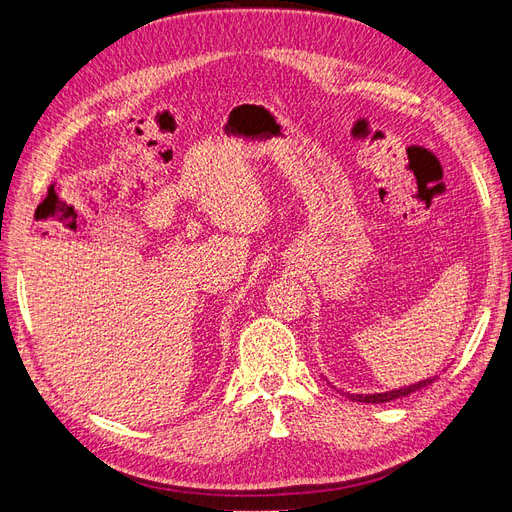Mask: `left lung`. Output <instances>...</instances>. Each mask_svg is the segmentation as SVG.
Wrapping results in <instances>:
<instances>
[{
    "label": "left lung",
    "mask_w": 512,
    "mask_h": 512,
    "mask_svg": "<svg viewBox=\"0 0 512 512\" xmlns=\"http://www.w3.org/2000/svg\"><path fill=\"white\" fill-rule=\"evenodd\" d=\"M433 380H436V376L433 378H425V380H421V382H414V384H410V386H401V389H393V391H384V393H367V395H359V393H342V395H346L348 399H352V401H361V404H384V401H393V399H399V397H408V395H412V393H416V391H423L425 386H429Z\"/></svg>",
    "instance_id": "obj_1"
}]
</instances>
